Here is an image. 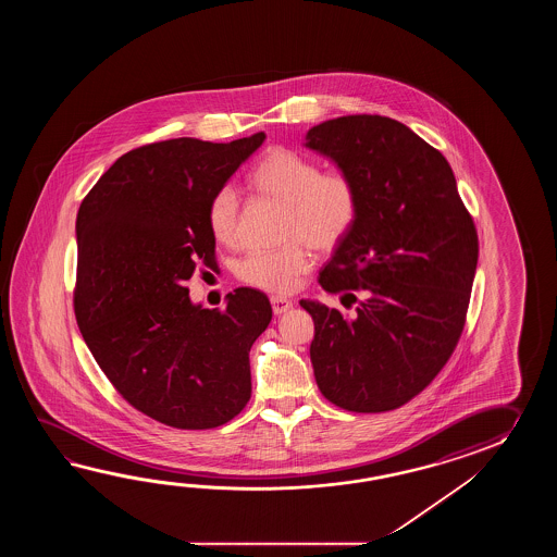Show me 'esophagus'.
<instances>
[{
    "label": "esophagus",
    "mask_w": 557,
    "mask_h": 557,
    "mask_svg": "<svg viewBox=\"0 0 557 557\" xmlns=\"http://www.w3.org/2000/svg\"><path fill=\"white\" fill-rule=\"evenodd\" d=\"M271 305H273L274 314H284V312H288L293 308V302L288 298H283V296H273Z\"/></svg>",
    "instance_id": "esophagus-1"
}]
</instances>
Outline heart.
<instances>
[{
	"label": "heart",
	"mask_w": 557,
	"mask_h": 557,
	"mask_svg": "<svg viewBox=\"0 0 557 557\" xmlns=\"http://www.w3.org/2000/svg\"><path fill=\"white\" fill-rule=\"evenodd\" d=\"M250 185L262 197L286 207L283 238L290 240L273 250H250L235 267L240 283L267 293L295 290L310 269V252L336 249L356 225L360 193L355 178L344 171H324L307 154L274 147L250 173ZM207 226L214 240L233 245L238 235V197L233 187L216 190L207 207Z\"/></svg>",
	"instance_id": "b5f03b06"
}]
</instances>
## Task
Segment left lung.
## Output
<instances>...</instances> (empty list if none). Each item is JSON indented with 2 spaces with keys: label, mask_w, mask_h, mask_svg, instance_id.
<instances>
[{
  "label": "left lung",
  "mask_w": 557,
  "mask_h": 557,
  "mask_svg": "<svg viewBox=\"0 0 557 557\" xmlns=\"http://www.w3.org/2000/svg\"><path fill=\"white\" fill-rule=\"evenodd\" d=\"M360 193L356 225L320 271L310 360L319 391L348 412L396 410L426 388L462 336L478 233L446 157L403 123L346 115L307 133Z\"/></svg>",
  "instance_id": "obj_1"
}]
</instances>
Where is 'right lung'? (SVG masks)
Segmentation results:
<instances>
[{"mask_svg": "<svg viewBox=\"0 0 557 557\" xmlns=\"http://www.w3.org/2000/svg\"><path fill=\"white\" fill-rule=\"evenodd\" d=\"M262 141L143 145L79 207V331L113 388L165 426H223L249 403L250 346L273 319L269 298L240 286L209 310L190 302L187 283L199 262L216 269L207 207Z\"/></svg>", "mask_w": 557, "mask_h": 557, "instance_id": "right-lung-1", "label": "right lung"}]
</instances>
